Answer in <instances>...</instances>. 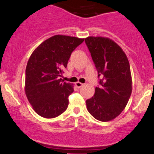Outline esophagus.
<instances>
[{
  "instance_id": "esophagus-1",
  "label": "esophagus",
  "mask_w": 154,
  "mask_h": 154,
  "mask_svg": "<svg viewBox=\"0 0 154 154\" xmlns=\"http://www.w3.org/2000/svg\"><path fill=\"white\" fill-rule=\"evenodd\" d=\"M75 86H76L77 88H81L84 86V84H82V83L81 82H76L75 83Z\"/></svg>"
}]
</instances>
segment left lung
<instances>
[{
  "instance_id": "1",
  "label": "left lung",
  "mask_w": 154,
  "mask_h": 154,
  "mask_svg": "<svg viewBox=\"0 0 154 154\" xmlns=\"http://www.w3.org/2000/svg\"><path fill=\"white\" fill-rule=\"evenodd\" d=\"M85 43L97 70L100 84L94 95L86 100V108L94 118L108 122L122 113L130 97L129 60L122 48L108 38L90 36L85 38Z\"/></svg>"
}]
</instances>
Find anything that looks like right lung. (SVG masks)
<instances>
[{
    "label": "right lung",
    "mask_w": 154,
    "mask_h": 154,
    "mask_svg": "<svg viewBox=\"0 0 154 154\" xmlns=\"http://www.w3.org/2000/svg\"><path fill=\"white\" fill-rule=\"evenodd\" d=\"M84 38L56 35L41 44L31 54L25 70V94L36 113L55 118L68 106L73 85L60 79L74 49Z\"/></svg>",
    "instance_id": "right-lung-1"
}]
</instances>
